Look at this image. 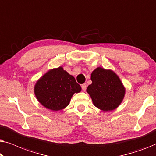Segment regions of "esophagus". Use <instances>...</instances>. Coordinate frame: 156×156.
I'll list each match as a JSON object with an SVG mask.
<instances>
[{"instance_id":"1","label":"esophagus","mask_w":156,"mask_h":156,"mask_svg":"<svg viewBox=\"0 0 156 156\" xmlns=\"http://www.w3.org/2000/svg\"><path fill=\"white\" fill-rule=\"evenodd\" d=\"M82 89L83 91H85L87 89V84L86 83H84V84H82Z\"/></svg>"}]
</instances>
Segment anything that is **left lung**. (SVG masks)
I'll list each match as a JSON object with an SVG mask.
<instances>
[{
    "label": "left lung",
    "instance_id": "1",
    "mask_svg": "<svg viewBox=\"0 0 156 156\" xmlns=\"http://www.w3.org/2000/svg\"><path fill=\"white\" fill-rule=\"evenodd\" d=\"M91 80L92 83L87 91L96 107L106 112L118 107L125 94L119 76L112 70L98 67L91 73Z\"/></svg>",
    "mask_w": 156,
    "mask_h": 156
}]
</instances>
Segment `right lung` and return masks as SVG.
<instances>
[{
	"label": "right lung",
	"mask_w": 156,
	"mask_h": 156,
	"mask_svg": "<svg viewBox=\"0 0 156 156\" xmlns=\"http://www.w3.org/2000/svg\"><path fill=\"white\" fill-rule=\"evenodd\" d=\"M81 89L74 76L59 67L50 70L37 81L35 94L44 107L58 111L68 106L72 95L80 92Z\"/></svg>",
	"instance_id": "right-lung-1"
}]
</instances>
